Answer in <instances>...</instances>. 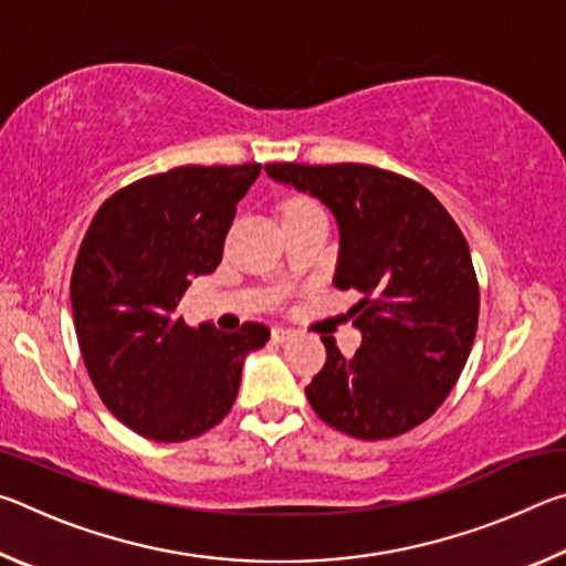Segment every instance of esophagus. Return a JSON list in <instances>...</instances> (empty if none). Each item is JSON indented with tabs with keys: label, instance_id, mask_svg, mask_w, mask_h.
<instances>
[{
	"label": "esophagus",
	"instance_id": "esophagus-1",
	"mask_svg": "<svg viewBox=\"0 0 566 566\" xmlns=\"http://www.w3.org/2000/svg\"><path fill=\"white\" fill-rule=\"evenodd\" d=\"M292 337H294V332H292V329H284V327H274V329H272V339H274L276 344L290 342Z\"/></svg>",
	"mask_w": 566,
	"mask_h": 566
}]
</instances>
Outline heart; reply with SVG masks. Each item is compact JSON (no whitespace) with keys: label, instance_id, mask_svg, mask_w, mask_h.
<instances>
[{"label":"heart","instance_id":"obj_1","mask_svg":"<svg viewBox=\"0 0 566 566\" xmlns=\"http://www.w3.org/2000/svg\"><path fill=\"white\" fill-rule=\"evenodd\" d=\"M294 205H306V202H294ZM292 207V205H290Z\"/></svg>","mask_w":566,"mask_h":566}]
</instances>
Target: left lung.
I'll return each instance as SVG.
<instances>
[{
  "label": "left lung",
  "instance_id": "1",
  "mask_svg": "<svg viewBox=\"0 0 566 566\" xmlns=\"http://www.w3.org/2000/svg\"><path fill=\"white\" fill-rule=\"evenodd\" d=\"M266 175L310 191L339 224L337 290L352 306L361 347L327 361L306 385L322 421L354 439H391L442 407L472 352L479 282L469 244L442 202L419 181L369 165L274 161Z\"/></svg>",
  "mask_w": 566,
  "mask_h": 566
}]
</instances>
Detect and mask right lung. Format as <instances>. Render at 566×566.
Returning a JSON list of instances; mask_svg holds the SVG:
<instances>
[{
	"label": "right lung",
	"mask_w": 566,
	"mask_h": 566,
	"mask_svg": "<svg viewBox=\"0 0 566 566\" xmlns=\"http://www.w3.org/2000/svg\"><path fill=\"white\" fill-rule=\"evenodd\" d=\"M262 165L175 167L122 187L84 234L70 296L84 367L122 424L155 442H187L232 409L247 352L270 329L189 327L187 286L222 262L237 202Z\"/></svg>",
	"instance_id": "right-lung-1"
}]
</instances>
